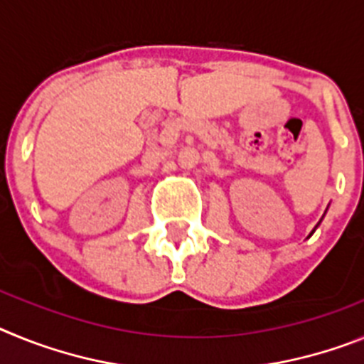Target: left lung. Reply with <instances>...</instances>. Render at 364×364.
<instances>
[{
	"mask_svg": "<svg viewBox=\"0 0 364 364\" xmlns=\"http://www.w3.org/2000/svg\"><path fill=\"white\" fill-rule=\"evenodd\" d=\"M318 223H321V221H318ZM318 223H317V227H318ZM317 227H315V229H317ZM315 229L311 230V235H314V232H315ZM311 235H309V236H311ZM309 236H308V238H309Z\"/></svg>",
	"mask_w": 364,
	"mask_h": 364,
	"instance_id": "obj_1",
	"label": "left lung"
}]
</instances>
